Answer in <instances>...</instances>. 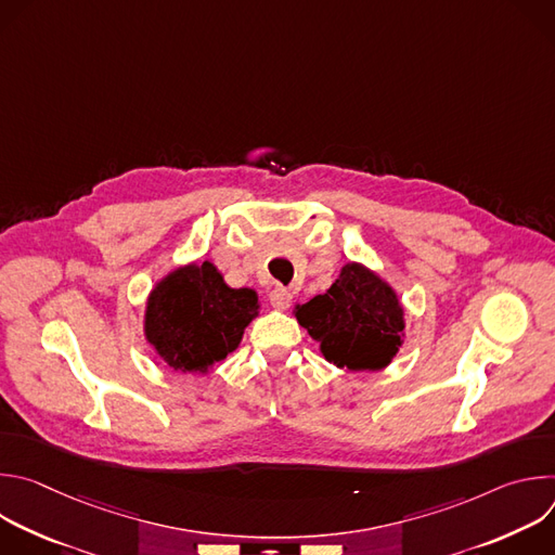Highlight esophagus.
<instances>
[{"instance_id":"34e87169","label":"esophagus","mask_w":555,"mask_h":555,"mask_svg":"<svg viewBox=\"0 0 555 555\" xmlns=\"http://www.w3.org/2000/svg\"><path fill=\"white\" fill-rule=\"evenodd\" d=\"M270 302H272V307H276V309H287L289 302H292V292L285 289V287H274V289L270 292Z\"/></svg>"}]
</instances>
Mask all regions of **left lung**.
<instances>
[{
    "instance_id": "left-lung-1",
    "label": "left lung",
    "mask_w": 555,
    "mask_h": 555,
    "mask_svg": "<svg viewBox=\"0 0 555 555\" xmlns=\"http://www.w3.org/2000/svg\"><path fill=\"white\" fill-rule=\"evenodd\" d=\"M296 321L340 369L377 371L402 347L404 311L398 296L360 263H347L325 294L298 305Z\"/></svg>"
}]
</instances>
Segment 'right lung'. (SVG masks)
I'll list each match as a JSON object with an SVG mask.
<instances>
[{
	"instance_id": "1",
	"label": "right lung",
	"mask_w": 555,
	"mask_h": 555,
	"mask_svg": "<svg viewBox=\"0 0 555 555\" xmlns=\"http://www.w3.org/2000/svg\"><path fill=\"white\" fill-rule=\"evenodd\" d=\"M253 289H232L210 261L171 272L146 302V340L176 371L206 373L242 343L257 315Z\"/></svg>"
}]
</instances>
